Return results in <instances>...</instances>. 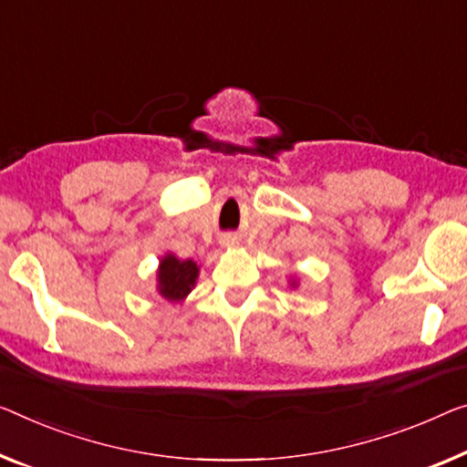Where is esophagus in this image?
<instances>
[{
  "label": "esophagus",
  "instance_id": "34e87169",
  "mask_svg": "<svg viewBox=\"0 0 467 467\" xmlns=\"http://www.w3.org/2000/svg\"><path fill=\"white\" fill-rule=\"evenodd\" d=\"M234 239H233V236H226V239H224V243H233Z\"/></svg>",
  "mask_w": 467,
  "mask_h": 467
}]
</instances>
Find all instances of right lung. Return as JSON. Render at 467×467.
Listing matches in <instances>:
<instances>
[{"mask_svg":"<svg viewBox=\"0 0 467 467\" xmlns=\"http://www.w3.org/2000/svg\"><path fill=\"white\" fill-rule=\"evenodd\" d=\"M199 275L197 264L192 260H178V257L167 255L161 260L159 268V294L165 300H182L194 285V278Z\"/></svg>","mask_w":467,"mask_h":467,"instance_id":"obj_1","label":"right lung"}]
</instances>
